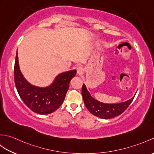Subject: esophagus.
<instances>
[{"label": "esophagus", "mask_w": 154, "mask_h": 154, "mask_svg": "<svg viewBox=\"0 0 154 154\" xmlns=\"http://www.w3.org/2000/svg\"><path fill=\"white\" fill-rule=\"evenodd\" d=\"M83 71H84L83 68L82 67H77V74L79 75H82L83 73Z\"/></svg>", "instance_id": "esophagus-1"}]
</instances>
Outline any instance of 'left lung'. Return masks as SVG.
<instances>
[{"label":"left lung","instance_id":"obj_1","mask_svg":"<svg viewBox=\"0 0 154 154\" xmlns=\"http://www.w3.org/2000/svg\"><path fill=\"white\" fill-rule=\"evenodd\" d=\"M82 96L85 105L89 112L93 115L103 119H112L123 113L134 98V97L131 99L121 103L104 104L93 99L84 84L82 87Z\"/></svg>","mask_w":154,"mask_h":154}]
</instances>
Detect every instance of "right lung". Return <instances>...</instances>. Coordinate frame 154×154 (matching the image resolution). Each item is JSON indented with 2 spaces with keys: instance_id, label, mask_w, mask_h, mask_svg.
<instances>
[{
  "instance_id": "obj_1",
  "label": "right lung",
  "mask_w": 154,
  "mask_h": 154,
  "mask_svg": "<svg viewBox=\"0 0 154 154\" xmlns=\"http://www.w3.org/2000/svg\"><path fill=\"white\" fill-rule=\"evenodd\" d=\"M14 82L20 97L29 109L40 114L54 112L63 103L69 87V83L76 75V70L64 72L55 77L51 85L38 87L25 79L20 70L18 53L14 64Z\"/></svg>"
}]
</instances>
